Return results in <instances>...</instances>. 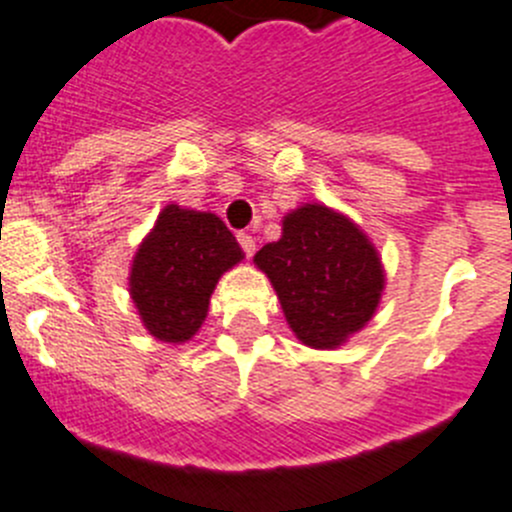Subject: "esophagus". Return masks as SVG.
<instances>
[{
    "mask_svg": "<svg viewBox=\"0 0 512 512\" xmlns=\"http://www.w3.org/2000/svg\"><path fill=\"white\" fill-rule=\"evenodd\" d=\"M237 240H240L242 250H245V255H247V257L255 255V237L247 235V232H240V235H237Z\"/></svg>",
    "mask_w": 512,
    "mask_h": 512,
    "instance_id": "esophagus-1",
    "label": "esophagus"
}]
</instances>
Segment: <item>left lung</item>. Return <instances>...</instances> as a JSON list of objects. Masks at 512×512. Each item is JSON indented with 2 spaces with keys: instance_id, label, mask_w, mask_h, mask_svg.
<instances>
[{
  "instance_id": "8db88e82",
  "label": "left lung",
  "mask_w": 512,
  "mask_h": 512,
  "mask_svg": "<svg viewBox=\"0 0 512 512\" xmlns=\"http://www.w3.org/2000/svg\"><path fill=\"white\" fill-rule=\"evenodd\" d=\"M255 265L270 277L287 325L315 350L340 347L375 315L385 270L365 232L325 205L285 215L282 237L267 242Z\"/></svg>"
}]
</instances>
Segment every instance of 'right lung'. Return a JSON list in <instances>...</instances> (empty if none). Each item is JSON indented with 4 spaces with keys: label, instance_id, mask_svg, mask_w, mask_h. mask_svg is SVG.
<instances>
[{
    "label": "right lung",
    "instance_id": "1",
    "mask_svg": "<svg viewBox=\"0 0 512 512\" xmlns=\"http://www.w3.org/2000/svg\"><path fill=\"white\" fill-rule=\"evenodd\" d=\"M242 257L220 217L167 205L130 272L132 302L150 335L162 342L190 340L205 322L217 280Z\"/></svg>",
    "mask_w": 512,
    "mask_h": 512
}]
</instances>
